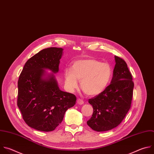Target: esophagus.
<instances>
[{
  "instance_id": "1",
  "label": "esophagus",
  "mask_w": 154,
  "mask_h": 154,
  "mask_svg": "<svg viewBox=\"0 0 154 154\" xmlns=\"http://www.w3.org/2000/svg\"><path fill=\"white\" fill-rule=\"evenodd\" d=\"M77 103H78V104H79V105H82V104H84V101H83L82 100H81V99H78V100H77Z\"/></svg>"
}]
</instances>
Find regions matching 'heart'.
<instances>
[{"mask_svg":"<svg viewBox=\"0 0 154 154\" xmlns=\"http://www.w3.org/2000/svg\"><path fill=\"white\" fill-rule=\"evenodd\" d=\"M113 74L112 66L108 63L92 57L78 59L72 63L71 69L64 71L65 86L70 92L78 87L91 97L97 96L106 88Z\"/></svg>","mask_w":154,"mask_h":154,"instance_id":"b5f03b06","label":"heart"}]
</instances>
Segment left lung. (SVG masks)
Returning a JSON list of instances; mask_svg holds the SVG:
<instances>
[{
  "label": "left lung",
  "mask_w": 154,
  "mask_h": 154,
  "mask_svg": "<svg viewBox=\"0 0 154 154\" xmlns=\"http://www.w3.org/2000/svg\"><path fill=\"white\" fill-rule=\"evenodd\" d=\"M115 60L110 85L102 93L88 100L94 112L87 124L97 132L110 131L118 126L131 106L134 87L132 75L123 59L115 56Z\"/></svg>",
  "instance_id": "obj_1"
}]
</instances>
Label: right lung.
Masks as SVG:
<instances>
[{"instance_id":"1","label":"right lung","mask_w":154,"mask_h":154,"mask_svg":"<svg viewBox=\"0 0 154 154\" xmlns=\"http://www.w3.org/2000/svg\"><path fill=\"white\" fill-rule=\"evenodd\" d=\"M63 50L50 47L40 51L26 61L19 78L17 106L26 124L37 131H54L76 103L73 94L59 88L54 75Z\"/></svg>"}]
</instances>
